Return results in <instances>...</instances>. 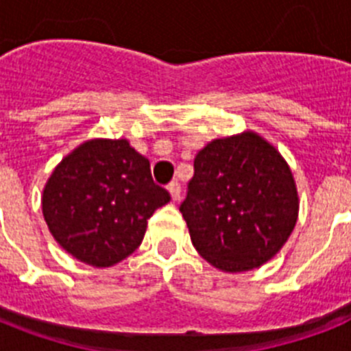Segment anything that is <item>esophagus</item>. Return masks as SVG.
<instances>
[{
  "mask_svg": "<svg viewBox=\"0 0 351 351\" xmlns=\"http://www.w3.org/2000/svg\"><path fill=\"white\" fill-rule=\"evenodd\" d=\"M169 193H170V198H172V202H178L179 198H181V186H179L178 182L169 184Z\"/></svg>",
  "mask_w": 351,
  "mask_h": 351,
  "instance_id": "obj_1",
  "label": "esophagus"
}]
</instances>
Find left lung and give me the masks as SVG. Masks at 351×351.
I'll use <instances>...</instances> for the list:
<instances>
[{
  "label": "left lung",
  "instance_id": "obj_1",
  "mask_svg": "<svg viewBox=\"0 0 351 351\" xmlns=\"http://www.w3.org/2000/svg\"><path fill=\"white\" fill-rule=\"evenodd\" d=\"M179 210L198 255L223 272H246L274 258L299 218L290 165L253 130L214 138L195 156Z\"/></svg>",
  "mask_w": 351,
  "mask_h": 351
}]
</instances>
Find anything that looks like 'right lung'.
Wrapping results in <instances>:
<instances>
[{"label": "right lung", "mask_w": 351, "mask_h": 351, "mask_svg": "<svg viewBox=\"0 0 351 351\" xmlns=\"http://www.w3.org/2000/svg\"><path fill=\"white\" fill-rule=\"evenodd\" d=\"M170 195L126 138H89L56 165L42 213L56 243L91 267H112L141 246L147 219Z\"/></svg>", "instance_id": "right-lung-1"}]
</instances>
